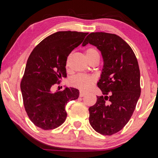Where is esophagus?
<instances>
[{"instance_id":"esophagus-1","label":"esophagus","mask_w":158,"mask_h":158,"mask_svg":"<svg viewBox=\"0 0 158 158\" xmlns=\"http://www.w3.org/2000/svg\"><path fill=\"white\" fill-rule=\"evenodd\" d=\"M85 94H86V93H85V92H84V91H80V92H79V97H81V98L84 97V96L85 95Z\"/></svg>"}]
</instances>
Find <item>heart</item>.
Listing matches in <instances>:
<instances>
[{"instance_id":"heart-1","label":"heart","mask_w":158,"mask_h":158,"mask_svg":"<svg viewBox=\"0 0 158 158\" xmlns=\"http://www.w3.org/2000/svg\"><path fill=\"white\" fill-rule=\"evenodd\" d=\"M85 56L86 57L88 60H90L95 58H98L100 59V52L95 47H89L85 51ZM69 66V58L66 61V68H68ZM96 79L94 77L86 75L84 74H79L77 75L72 77L70 79L69 83L72 86H73L76 89L79 90H89L91 89L95 84Z\"/></svg>"}]
</instances>
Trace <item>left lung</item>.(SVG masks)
Here are the masks:
<instances>
[{
	"label": "left lung",
	"instance_id": "left-lung-1",
	"mask_svg": "<svg viewBox=\"0 0 158 158\" xmlns=\"http://www.w3.org/2000/svg\"><path fill=\"white\" fill-rule=\"evenodd\" d=\"M91 44L100 51L104 67L98 86L102 96L90 106L89 123L96 132L112 135L125 127L141 95L140 70L133 50L121 37L96 32L86 37L83 46Z\"/></svg>",
	"mask_w": 158,
	"mask_h": 158
}]
</instances>
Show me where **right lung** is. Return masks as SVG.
Masks as SVG:
<instances>
[{
	"mask_svg": "<svg viewBox=\"0 0 158 158\" xmlns=\"http://www.w3.org/2000/svg\"><path fill=\"white\" fill-rule=\"evenodd\" d=\"M88 33L58 31L40 42L29 56L20 86L26 112L35 126L44 130L59 127L66 119L67 103L79 98L76 89L65 87L55 93L52 89L66 77L67 58Z\"/></svg>",
	"mask_w": 158,
	"mask_h": 158,
	"instance_id": "obj_1",
	"label": "right lung"
}]
</instances>
